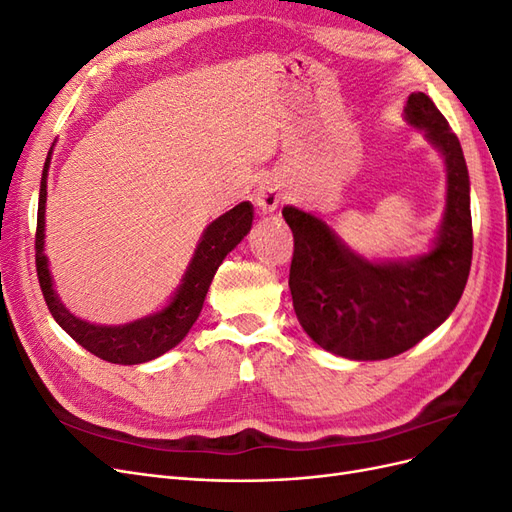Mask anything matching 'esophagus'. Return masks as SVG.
Segmentation results:
<instances>
[{
    "label": "esophagus",
    "mask_w": 512,
    "mask_h": 512,
    "mask_svg": "<svg viewBox=\"0 0 512 512\" xmlns=\"http://www.w3.org/2000/svg\"><path fill=\"white\" fill-rule=\"evenodd\" d=\"M280 198H282V194L275 183H262L260 188H256V192H254V203L262 211H275L277 207H280Z\"/></svg>",
    "instance_id": "34e87169"
}]
</instances>
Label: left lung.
Masks as SVG:
<instances>
[{"mask_svg": "<svg viewBox=\"0 0 512 512\" xmlns=\"http://www.w3.org/2000/svg\"><path fill=\"white\" fill-rule=\"evenodd\" d=\"M446 166V209L431 250L416 258L367 260L316 215L284 207L294 254V314L314 342L352 361H382L410 350L451 316L472 265L470 177L459 138L423 91L404 108Z\"/></svg>", "mask_w": 512, "mask_h": 512, "instance_id": "8db88e82", "label": "left lung"}]
</instances>
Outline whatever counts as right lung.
<instances>
[{
  "label": "right lung",
  "mask_w": 512,
  "mask_h": 512,
  "mask_svg": "<svg viewBox=\"0 0 512 512\" xmlns=\"http://www.w3.org/2000/svg\"><path fill=\"white\" fill-rule=\"evenodd\" d=\"M51 153L46 156L40 181V198H38V226H36V271L38 282L44 294V301L49 305L55 322L64 329L76 344H81L98 359L117 363V365H138L158 359L170 348H175L181 339L188 335L192 324L196 322L200 309H203L207 290L215 271L222 265L228 252L235 250L241 239L250 232L254 220V207L239 203L232 207L218 220H213L200 237L194 256L185 271L181 286L175 297L162 309L145 318H138L119 327H104V324H91L87 320L70 314L66 305L59 301L53 288L49 258L44 256V211H46V175H49Z\"/></svg>",
  "instance_id": "1"
}]
</instances>
